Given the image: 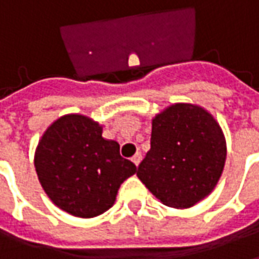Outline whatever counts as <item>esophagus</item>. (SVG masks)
Returning a JSON list of instances; mask_svg holds the SVG:
<instances>
[{
    "mask_svg": "<svg viewBox=\"0 0 259 259\" xmlns=\"http://www.w3.org/2000/svg\"><path fill=\"white\" fill-rule=\"evenodd\" d=\"M141 159H143V157H141L140 152H137V154H136L135 157L132 158V161H133V163H135L136 166H139V163L141 162Z\"/></svg>",
    "mask_w": 259,
    "mask_h": 259,
    "instance_id": "obj_1",
    "label": "esophagus"
}]
</instances>
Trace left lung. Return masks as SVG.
Here are the masks:
<instances>
[{
    "mask_svg": "<svg viewBox=\"0 0 259 259\" xmlns=\"http://www.w3.org/2000/svg\"><path fill=\"white\" fill-rule=\"evenodd\" d=\"M225 161L226 140L215 118L180 102L152 119L151 148L137 176L162 204L182 209L215 189Z\"/></svg>",
    "mask_w": 259,
    "mask_h": 259,
    "instance_id": "left-lung-1",
    "label": "left lung"
}]
</instances>
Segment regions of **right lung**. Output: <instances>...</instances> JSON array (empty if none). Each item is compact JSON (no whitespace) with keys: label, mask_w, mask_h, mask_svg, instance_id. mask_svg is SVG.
I'll list each match as a JSON object with an SVG mask.
<instances>
[{"label":"right lung","mask_w":259,"mask_h":259,"mask_svg":"<svg viewBox=\"0 0 259 259\" xmlns=\"http://www.w3.org/2000/svg\"><path fill=\"white\" fill-rule=\"evenodd\" d=\"M34 166L54 204L79 218L108 211L120 185L137 172L120 157L118 143L102 137V126L77 113L61 116L44 132Z\"/></svg>","instance_id":"1"}]
</instances>
